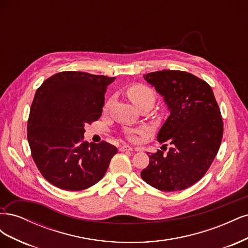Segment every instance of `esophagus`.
Here are the masks:
<instances>
[{
	"label": "esophagus",
	"mask_w": 248,
	"mask_h": 248,
	"mask_svg": "<svg viewBox=\"0 0 248 248\" xmlns=\"http://www.w3.org/2000/svg\"><path fill=\"white\" fill-rule=\"evenodd\" d=\"M119 150L121 152H124V151H133V148H131L130 146H127V145H123L119 148Z\"/></svg>",
	"instance_id": "esophagus-1"
}]
</instances>
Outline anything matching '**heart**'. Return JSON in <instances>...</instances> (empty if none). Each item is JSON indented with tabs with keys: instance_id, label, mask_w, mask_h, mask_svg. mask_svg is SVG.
<instances>
[{
	"instance_id": "b5f03b06",
	"label": "heart",
	"mask_w": 248,
	"mask_h": 248,
	"mask_svg": "<svg viewBox=\"0 0 248 248\" xmlns=\"http://www.w3.org/2000/svg\"><path fill=\"white\" fill-rule=\"evenodd\" d=\"M126 95L128 97L129 100L136 106L138 108L141 106H145V104H150V106H153L155 101V93L151 88H149L145 85L136 84L131 85L126 89ZM109 102H108L104 107V109L108 108ZM144 133L142 129L134 130L132 132L128 133V138L132 141H137L139 140V134Z\"/></svg>"
}]
</instances>
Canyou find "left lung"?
Returning a JSON list of instances; mask_svg holds the SVG:
<instances>
[{
  "instance_id": "obj_1",
  "label": "left lung",
  "mask_w": 248,
  "mask_h": 248,
  "mask_svg": "<svg viewBox=\"0 0 248 248\" xmlns=\"http://www.w3.org/2000/svg\"><path fill=\"white\" fill-rule=\"evenodd\" d=\"M163 97L170 116L157 134L169 140V152L149 154V166L140 177L162 191H178L197 183L206 174L218 152L223 123L213 91L191 73L162 70L144 76Z\"/></svg>"
}]
</instances>
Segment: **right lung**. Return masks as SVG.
Wrapping results in <instances>:
<instances>
[{"label":"right lung","mask_w":248,"mask_h":248,"mask_svg":"<svg viewBox=\"0 0 248 248\" xmlns=\"http://www.w3.org/2000/svg\"><path fill=\"white\" fill-rule=\"evenodd\" d=\"M116 78L64 71L37 89L28 141L42 176L59 188L78 191L99 182L118 150L84 140L85 125L98 120L104 93Z\"/></svg>","instance_id":"obj_1"}]
</instances>
